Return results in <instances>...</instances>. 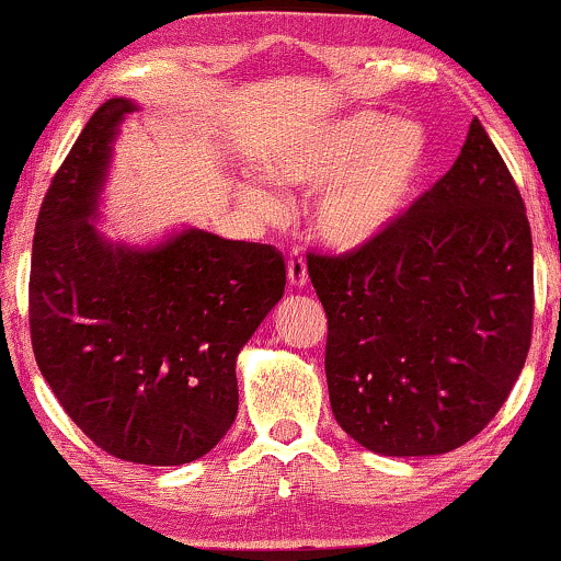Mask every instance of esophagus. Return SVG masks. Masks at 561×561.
<instances>
[{
  "label": "esophagus",
  "instance_id": "1",
  "mask_svg": "<svg viewBox=\"0 0 561 561\" xmlns=\"http://www.w3.org/2000/svg\"><path fill=\"white\" fill-rule=\"evenodd\" d=\"M287 279L293 287H306L308 285V266H306V259L298 253V250H293L287 259Z\"/></svg>",
  "mask_w": 561,
  "mask_h": 561
}]
</instances>
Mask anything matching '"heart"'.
Segmentation results:
<instances>
[{"instance_id": "b5f03b06", "label": "heart", "mask_w": 561, "mask_h": 561, "mask_svg": "<svg viewBox=\"0 0 561 561\" xmlns=\"http://www.w3.org/2000/svg\"><path fill=\"white\" fill-rule=\"evenodd\" d=\"M422 124L358 111L295 134L266 160L276 184L311 195L313 234L340 253L369 248L396 227L427 169ZM244 208L261 218L282 214V197L263 182L237 186Z\"/></svg>"}]
</instances>
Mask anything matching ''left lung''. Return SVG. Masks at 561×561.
I'll use <instances>...</instances> for the list:
<instances>
[{
  "instance_id": "1",
  "label": "left lung",
  "mask_w": 561,
  "mask_h": 561,
  "mask_svg": "<svg viewBox=\"0 0 561 561\" xmlns=\"http://www.w3.org/2000/svg\"><path fill=\"white\" fill-rule=\"evenodd\" d=\"M327 311L340 427L382 456L465 446L512 392L533 332L525 203L478 118L459 158L388 234L308 255Z\"/></svg>"
}]
</instances>
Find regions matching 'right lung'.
I'll list each match as a JSON object with an SVG mask.
<instances>
[{"mask_svg": "<svg viewBox=\"0 0 561 561\" xmlns=\"http://www.w3.org/2000/svg\"><path fill=\"white\" fill-rule=\"evenodd\" d=\"M139 105L96 107L36 218L28 319L42 377L89 440L115 459L190 465L229 433L237 356L285 295L272 244L197 227L156 242L96 229L113 145Z\"/></svg>", "mask_w": 561, "mask_h": 561, "instance_id": "add662e5", "label": "right lung"}]
</instances>
